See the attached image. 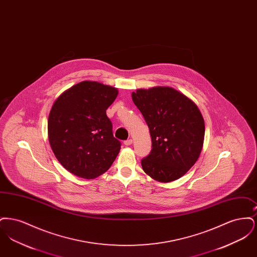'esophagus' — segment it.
<instances>
[{
  "mask_svg": "<svg viewBox=\"0 0 257 257\" xmlns=\"http://www.w3.org/2000/svg\"><path fill=\"white\" fill-rule=\"evenodd\" d=\"M132 143H133V141H132L131 139L124 141V145H125L126 147H128V146H131V145H132Z\"/></svg>",
  "mask_w": 257,
  "mask_h": 257,
  "instance_id": "34e87169",
  "label": "esophagus"
}]
</instances>
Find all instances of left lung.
Here are the masks:
<instances>
[{"mask_svg":"<svg viewBox=\"0 0 257 257\" xmlns=\"http://www.w3.org/2000/svg\"><path fill=\"white\" fill-rule=\"evenodd\" d=\"M152 141V149L142 160L143 170L167 183L189 171L201 152L205 126L196 104L170 86L137 89L132 93Z\"/></svg>","mask_w":257,"mask_h":257,"instance_id":"obj_1","label":"left lung"}]
</instances>
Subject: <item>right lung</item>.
I'll return each mask as SVG.
<instances>
[{"instance_id":"add662e5","label":"right lung","mask_w":257,"mask_h":257,"mask_svg":"<svg viewBox=\"0 0 257 257\" xmlns=\"http://www.w3.org/2000/svg\"><path fill=\"white\" fill-rule=\"evenodd\" d=\"M117 88L84 81L55 101L48 118L51 148L64 169L92 179L108 171L121 144L112 134L106 110L117 96Z\"/></svg>"}]
</instances>
